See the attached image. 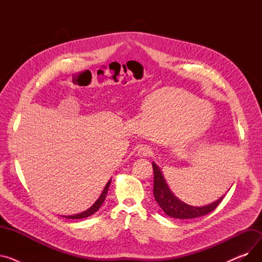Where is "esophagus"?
<instances>
[{
	"instance_id": "1",
	"label": "esophagus",
	"mask_w": 262,
	"mask_h": 262,
	"mask_svg": "<svg viewBox=\"0 0 262 262\" xmlns=\"http://www.w3.org/2000/svg\"><path fill=\"white\" fill-rule=\"evenodd\" d=\"M138 154L141 157H147V156L152 154V149H150L148 146H142V147L139 148Z\"/></svg>"
}]
</instances>
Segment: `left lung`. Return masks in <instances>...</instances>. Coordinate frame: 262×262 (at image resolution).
Returning a JSON list of instances; mask_svg holds the SVG:
<instances>
[{
  "instance_id": "1",
  "label": "left lung",
  "mask_w": 262,
  "mask_h": 262,
  "mask_svg": "<svg viewBox=\"0 0 262 262\" xmlns=\"http://www.w3.org/2000/svg\"><path fill=\"white\" fill-rule=\"evenodd\" d=\"M153 171H154V190H153L154 198L158 203V205L160 206V208L166 212V214H168L171 217L193 219V217L205 215L214 210L225 196L223 195L217 201L207 206H204V207H194V206L187 205L178 200L170 191L160 170L158 169V167L155 163H153Z\"/></svg>"
}]
</instances>
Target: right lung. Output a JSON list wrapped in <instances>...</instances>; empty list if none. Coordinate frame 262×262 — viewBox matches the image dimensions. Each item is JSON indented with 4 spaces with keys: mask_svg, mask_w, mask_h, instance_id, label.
Masks as SVG:
<instances>
[{
    "mask_svg": "<svg viewBox=\"0 0 262 262\" xmlns=\"http://www.w3.org/2000/svg\"><path fill=\"white\" fill-rule=\"evenodd\" d=\"M110 183H112V181H109V182L107 183L106 187L104 188V190H103V192H102L101 196L98 199V201H96V202L93 204V206H91V207H90L89 209H87L86 211L81 212V213H78V214H75V215H68V216H64V217H68V219H84V217H87V216H89V215L93 214L94 212L98 211V210L100 209V207H101V205H102V204L104 203V201H105V198H106V194H107V191H108V188H109Z\"/></svg>",
    "mask_w": 262,
    "mask_h": 262,
    "instance_id": "right-lung-1",
    "label": "right lung"
}]
</instances>
